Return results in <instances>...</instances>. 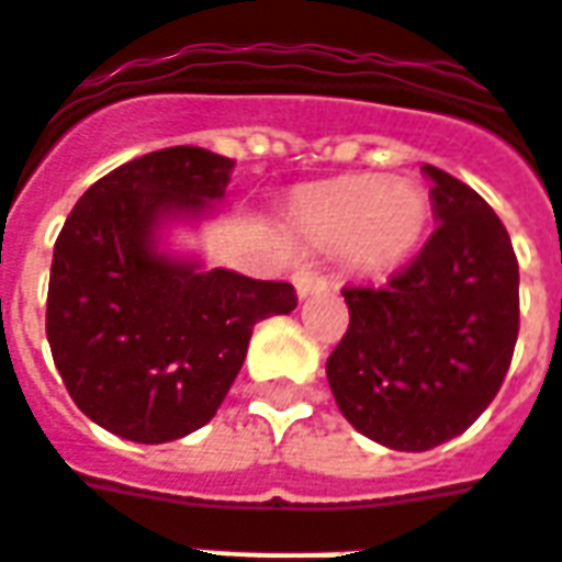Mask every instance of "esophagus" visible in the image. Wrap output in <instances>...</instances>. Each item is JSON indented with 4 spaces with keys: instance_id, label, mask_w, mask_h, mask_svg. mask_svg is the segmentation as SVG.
<instances>
[{
    "instance_id": "1",
    "label": "esophagus",
    "mask_w": 562,
    "mask_h": 562,
    "mask_svg": "<svg viewBox=\"0 0 562 562\" xmlns=\"http://www.w3.org/2000/svg\"><path fill=\"white\" fill-rule=\"evenodd\" d=\"M328 277H322L318 270L304 268L294 273V289H297V297H310V294L328 292Z\"/></svg>"
}]
</instances>
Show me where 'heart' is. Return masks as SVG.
<instances>
[{"label": "heart", "instance_id": "heart-1", "mask_svg": "<svg viewBox=\"0 0 562 562\" xmlns=\"http://www.w3.org/2000/svg\"><path fill=\"white\" fill-rule=\"evenodd\" d=\"M297 228L318 246H346L355 265L391 268L422 240L430 201L422 186L389 177H342L297 201Z\"/></svg>", "mask_w": 562, "mask_h": 562}]
</instances>
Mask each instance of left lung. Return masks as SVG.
<instances>
[{"instance_id": "8db88e82", "label": "left lung", "mask_w": 562, "mask_h": 562, "mask_svg": "<svg viewBox=\"0 0 562 562\" xmlns=\"http://www.w3.org/2000/svg\"><path fill=\"white\" fill-rule=\"evenodd\" d=\"M439 222L385 285H346L349 328L328 358L355 430L397 451L460 436L494 401L518 342V258L475 189L424 165Z\"/></svg>"}]
</instances>
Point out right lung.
<instances>
[{
	"label": "right lung",
	"mask_w": 562,
	"mask_h": 562,
	"mask_svg": "<svg viewBox=\"0 0 562 562\" xmlns=\"http://www.w3.org/2000/svg\"><path fill=\"white\" fill-rule=\"evenodd\" d=\"M234 161L165 147L92 183L56 237L47 342L71 401L111 434L159 446L216 415L256 322L297 306L292 282L159 252L165 222L201 220Z\"/></svg>",
	"instance_id": "right-lung-1"
}]
</instances>
